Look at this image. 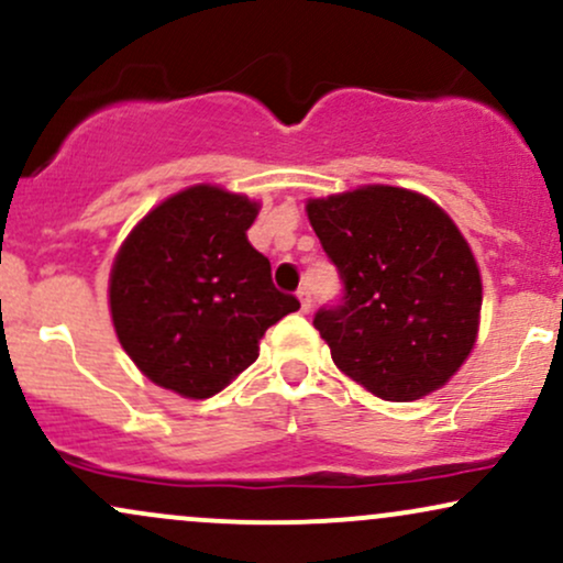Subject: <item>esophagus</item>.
I'll return each instance as SVG.
<instances>
[{"mask_svg": "<svg viewBox=\"0 0 563 563\" xmlns=\"http://www.w3.org/2000/svg\"><path fill=\"white\" fill-rule=\"evenodd\" d=\"M299 301H301V312H309V309H312V296H309V288L303 286V288H299Z\"/></svg>", "mask_w": 563, "mask_h": 563, "instance_id": "esophagus-1", "label": "esophagus"}]
</instances>
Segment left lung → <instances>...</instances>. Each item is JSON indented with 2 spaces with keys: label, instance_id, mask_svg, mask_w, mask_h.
Instances as JSON below:
<instances>
[{
  "label": "left lung",
  "instance_id": "8db88e82",
  "mask_svg": "<svg viewBox=\"0 0 563 563\" xmlns=\"http://www.w3.org/2000/svg\"><path fill=\"white\" fill-rule=\"evenodd\" d=\"M344 296L314 314L333 363L380 399L442 389L479 331L482 277L455 222L421 192L365 185L309 198Z\"/></svg>",
  "mask_w": 563,
  "mask_h": 563
}]
</instances>
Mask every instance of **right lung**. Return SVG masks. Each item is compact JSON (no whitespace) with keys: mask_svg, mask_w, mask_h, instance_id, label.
I'll return each mask as SVG.
<instances>
[{"mask_svg":"<svg viewBox=\"0 0 563 563\" xmlns=\"http://www.w3.org/2000/svg\"><path fill=\"white\" fill-rule=\"evenodd\" d=\"M256 214L260 203L245 196L196 185L129 232L111 269V318L153 384L214 397L260 357L264 331L299 309L245 238Z\"/></svg>","mask_w":563,"mask_h":563,"instance_id":"1","label":"right lung"}]
</instances>
